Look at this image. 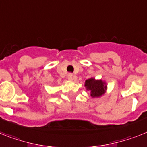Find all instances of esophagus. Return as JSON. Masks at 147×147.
Listing matches in <instances>:
<instances>
[{
	"label": "esophagus",
	"instance_id": "esophagus-1",
	"mask_svg": "<svg viewBox=\"0 0 147 147\" xmlns=\"http://www.w3.org/2000/svg\"><path fill=\"white\" fill-rule=\"evenodd\" d=\"M68 78H69V80H70V81H74V80L76 79V76L70 73L68 75Z\"/></svg>",
	"mask_w": 147,
	"mask_h": 147
}]
</instances>
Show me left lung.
Wrapping results in <instances>:
<instances>
[{"label":"left lung","instance_id":"obj_1","mask_svg":"<svg viewBox=\"0 0 147 147\" xmlns=\"http://www.w3.org/2000/svg\"><path fill=\"white\" fill-rule=\"evenodd\" d=\"M84 86L87 90L90 92V96L92 98L100 97L104 95L107 90V85L105 81L102 80H96L93 78L86 80Z\"/></svg>","mask_w":147,"mask_h":147}]
</instances>
